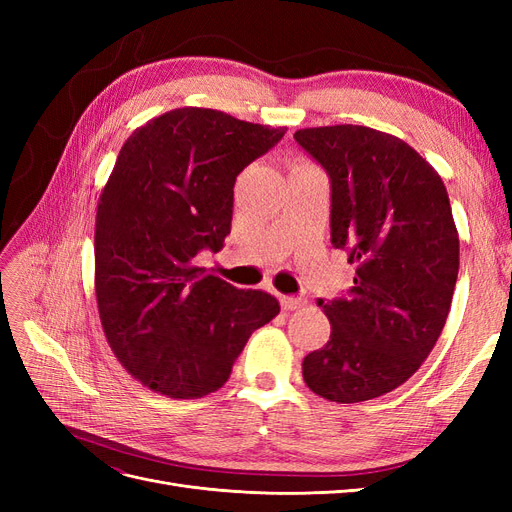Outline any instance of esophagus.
Wrapping results in <instances>:
<instances>
[{"label":"esophagus","instance_id":"34e87169","mask_svg":"<svg viewBox=\"0 0 512 512\" xmlns=\"http://www.w3.org/2000/svg\"><path fill=\"white\" fill-rule=\"evenodd\" d=\"M307 301L301 297H282V309L284 312H294V309L305 307Z\"/></svg>","mask_w":512,"mask_h":512}]
</instances>
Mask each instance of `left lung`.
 <instances>
[{
  "mask_svg": "<svg viewBox=\"0 0 512 512\" xmlns=\"http://www.w3.org/2000/svg\"><path fill=\"white\" fill-rule=\"evenodd\" d=\"M331 179V241L356 265L350 294L318 301L331 337L303 380L335 404L391 393L423 365L451 309L459 235L440 175L401 138L367 126L294 132Z\"/></svg>",
  "mask_w": 512,
  "mask_h": 512,
  "instance_id": "left-lung-1",
  "label": "left lung"
}]
</instances>
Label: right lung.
<instances>
[{"label": "right lung", "instance_id": "right-lung-1", "mask_svg": "<svg viewBox=\"0 0 512 512\" xmlns=\"http://www.w3.org/2000/svg\"><path fill=\"white\" fill-rule=\"evenodd\" d=\"M284 134L183 106L123 143L96 213V301L117 361L153 393L222 389L250 335L280 314L271 294L230 286L194 258L222 250L237 175Z\"/></svg>", "mask_w": 512, "mask_h": 512}]
</instances>
